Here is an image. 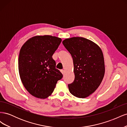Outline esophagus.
Listing matches in <instances>:
<instances>
[{"instance_id": "esophagus-1", "label": "esophagus", "mask_w": 127, "mask_h": 127, "mask_svg": "<svg viewBox=\"0 0 127 127\" xmlns=\"http://www.w3.org/2000/svg\"><path fill=\"white\" fill-rule=\"evenodd\" d=\"M60 71H61V73H62L63 74H64V70L61 69V70H60Z\"/></svg>"}]
</instances>
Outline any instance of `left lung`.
<instances>
[{
	"label": "left lung",
	"instance_id": "8db88e82",
	"mask_svg": "<svg viewBox=\"0 0 127 127\" xmlns=\"http://www.w3.org/2000/svg\"><path fill=\"white\" fill-rule=\"evenodd\" d=\"M63 43L74 66L75 79L68 85L69 90L76 97L85 98L96 90L104 76L102 51L93 42L82 37L67 39Z\"/></svg>",
	"mask_w": 127,
	"mask_h": 127
}]
</instances>
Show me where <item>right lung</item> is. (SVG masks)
<instances>
[{
  "mask_svg": "<svg viewBox=\"0 0 127 127\" xmlns=\"http://www.w3.org/2000/svg\"><path fill=\"white\" fill-rule=\"evenodd\" d=\"M61 41L60 38L51 35L36 36L27 41L21 49L20 76L26 90L34 96L48 97L57 82L63 78L52 58Z\"/></svg>",
  "mask_w": 127,
  "mask_h": 127,
  "instance_id": "right-lung-1",
  "label": "right lung"
}]
</instances>
